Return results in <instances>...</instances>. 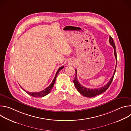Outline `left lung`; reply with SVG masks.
I'll return each instance as SVG.
<instances>
[{"instance_id": "obj_1", "label": "left lung", "mask_w": 131, "mask_h": 131, "mask_svg": "<svg viewBox=\"0 0 131 131\" xmlns=\"http://www.w3.org/2000/svg\"><path fill=\"white\" fill-rule=\"evenodd\" d=\"M109 43L113 47V48L114 49V54L115 56L116 59L117 61V53L116 52V46H115V43H114L113 38H112L110 36H109ZM116 66L115 70L114 71L113 76H112V77L111 78V79L109 81V82L106 85H105L104 86H102V87L98 88V89H89V88H86L82 86V85H81L80 83L78 82L77 78V70L76 69L75 70H76V77H74V79L73 80V83L74 84V86L76 87V88L77 89L78 91L80 93V94L85 97H93L96 96L98 95L102 94V93H103V92H105L108 89L109 86L111 84V83L112 81H113V80L114 79L115 73L116 72Z\"/></svg>"}]
</instances>
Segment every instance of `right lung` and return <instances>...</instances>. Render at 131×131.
Segmentation results:
<instances>
[{"label": "right lung", "instance_id": "1", "mask_svg": "<svg viewBox=\"0 0 131 131\" xmlns=\"http://www.w3.org/2000/svg\"><path fill=\"white\" fill-rule=\"evenodd\" d=\"M63 68H64V66H62V67H61L59 68V69L57 71V73H56L55 76V77H54V79H53V80L52 83L50 84V85L49 86H48L47 88H46L45 89H44L43 90H42V91H40V92H29L26 91H25V90H24L21 86H21V88H22V89L25 92H26L28 94H29V95H30V96H33V97H43V96L47 95V94H48L49 93L51 92V90L52 89V88H53V86H54V84L55 82L56 78H57V77L58 76L59 72H60V71L61 69H63Z\"/></svg>", "mask_w": 131, "mask_h": 131}]
</instances>
